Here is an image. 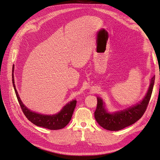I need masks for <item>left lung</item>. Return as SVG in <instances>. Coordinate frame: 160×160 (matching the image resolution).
Returning <instances> with one entry per match:
<instances>
[{"instance_id": "obj_1", "label": "left lung", "mask_w": 160, "mask_h": 160, "mask_svg": "<svg viewBox=\"0 0 160 160\" xmlns=\"http://www.w3.org/2000/svg\"><path fill=\"white\" fill-rule=\"evenodd\" d=\"M155 76L151 79L149 88L143 99L138 105L115 113L106 111L102 100L98 99L94 115L95 120L103 128L109 131H119L133 124L141 118L146 111L153 91Z\"/></svg>"}]
</instances>
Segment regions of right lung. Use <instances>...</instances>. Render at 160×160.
<instances>
[{
  "label": "right lung",
  "instance_id": "obj_1",
  "mask_svg": "<svg viewBox=\"0 0 160 160\" xmlns=\"http://www.w3.org/2000/svg\"><path fill=\"white\" fill-rule=\"evenodd\" d=\"M13 71L14 66L12 68V75L13 87L19 105H20L22 112L26 116V118L33 124L36 125L37 126L42 127L51 130L61 129L65 128L71 119L72 113H73L75 108L76 106L77 101L73 100L71 101L70 103H67L66 105L64 106L63 108L62 109V110L59 113L54 115H45L32 112V111L28 109L25 106L23 105L21 100L20 99V98H19L17 91L15 88V85H14Z\"/></svg>",
  "mask_w": 160,
  "mask_h": 160
}]
</instances>
